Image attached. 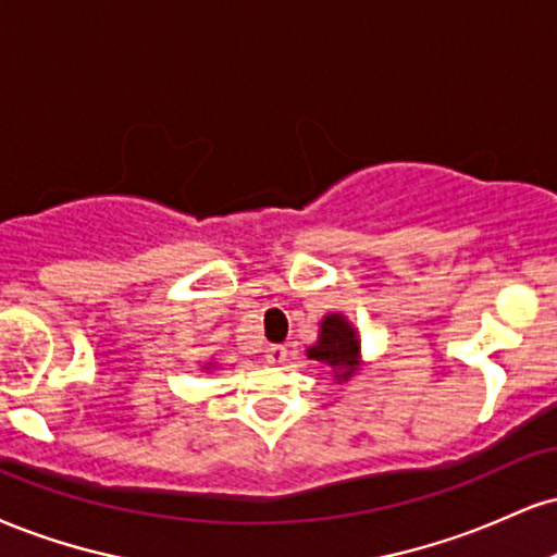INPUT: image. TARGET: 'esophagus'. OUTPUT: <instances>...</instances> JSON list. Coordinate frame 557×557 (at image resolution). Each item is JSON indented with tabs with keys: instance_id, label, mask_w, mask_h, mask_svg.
I'll return each instance as SVG.
<instances>
[{
	"instance_id": "esophagus-1",
	"label": "esophagus",
	"mask_w": 557,
	"mask_h": 557,
	"mask_svg": "<svg viewBox=\"0 0 557 557\" xmlns=\"http://www.w3.org/2000/svg\"><path fill=\"white\" fill-rule=\"evenodd\" d=\"M264 358H267V363L283 366L285 360H287V347L285 345H270L264 350Z\"/></svg>"
}]
</instances>
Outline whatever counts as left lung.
<instances>
[{
	"mask_svg": "<svg viewBox=\"0 0 557 557\" xmlns=\"http://www.w3.org/2000/svg\"><path fill=\"white\" fill-rule=\"evenodd\" d=\"M306 355L311 360H319L321 366H330L337 384H347L363 368L358 330L339 311H330L319 321V339L306 347Z\"/></svg>",
	"mask_w": 557,
	"mask_h": 557,
	"instance_id": "left-lung-1",
	"label": "left lung"
}]
</instances>
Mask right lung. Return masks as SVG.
Wrapping results in <instances>:
<instances>
[{"label":"right lung","mask_w":557,"mask_h":557,"mask_svg":"<svg viewBox=\"0 0 557 557\" xmlns=\"http://www.w3.org/2000/svg\"><path fill=\"white\" fill-rule=\"evenodd\" d=\"M212 368H218V363H214V360H210V363H205V366H202V371H205V373H210Z\"/></svg>","instance_id":"obj_1"}]
</instances>
